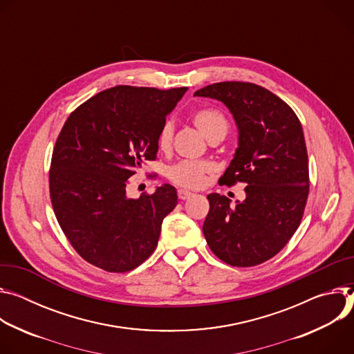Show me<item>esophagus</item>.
<instances>
[{"label":"esophagus","instance_id":"34e87169","mask_svg":"<svg viewBox=\"0 0 354 354\" xmlns=\"http://www.w3.org/2000/svg\"><path fill=\"white\" fill-rule=\"evenodd\" d=\"M177 194H178L180 200H188L189 197H192V195H194L191 191H187V189H178Z\"/></svg>","mask_w":354,"mask_h":354}]
</instances>
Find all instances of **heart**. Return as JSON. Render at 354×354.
<instances>
[{"mask_svg":"<svg viewBox=\"0 0 354 354\" xmlns=\"http://www.w3.org/2000/svg\"><path fill=\"white\" fill-rule=\"evenodd\" d=\"M191 120L208 140L225 138L229 124L222 112L212 108H203L194 111ZM174 125L170 120L165 121L157 133V147L167 151L173 142ZM215 170L212 162L208 160H183L167 169V177L177 185L185 188H200L205 184L207 176Z\"/></svg>","mask_w":354,"mask_h":354,"instance_id":"b5f03b06","label":"heart"}]
</instances>
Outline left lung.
Returning a JSON list of instances; mask_svg holds the SVG:
<instances>
[{
  "instance_id": "obj_1",
  "label": "left lung",
  "mask_w": 354,
  "mask_h": 354,
  "mask_svg": "<svg viewBox=\"0 0 354 354\" xmlns=\"http://www.w3.org/2000/svg\"><path fill=\"white\" fill-rule=\"evenodd\" d=\"M194 97L218 100L230 111L238 149L221 181L248 184L246 198L234 205L225 195H208L207 243L230 266L261 264L288 243L304 215L309 174L301 122L281 98L252 83H215Z\"/></svg>"
}]
</instances>
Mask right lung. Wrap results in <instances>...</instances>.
Wrapping results in <instances>:
<instances>
[{
	"mask_svg": "<svg viewBox=\"0 0 354 354\" xmlns=\"http://www.w3.org/2000/svg\"><path fill=\"white\" fill-rule=\"evenodd\" d=\"M185 91L116 86L67 118L52 154L50 200L66 238L93 266L125 272L154 252L177 191L163 184L133 200L127 185L156 159L157 133Z\"/></svg>",
	"mask_w": 354,
	"mask_h": 354,
	"instance_id": "obj_1",
	"label": "right lung"
}]
</instances>
